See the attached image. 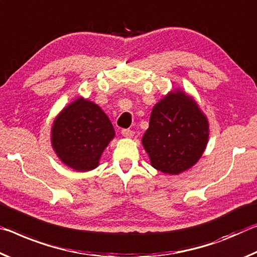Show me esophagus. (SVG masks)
Returning <instances> with one entry per match:
<instances>
[{
	"mask_svg": "<svg viewBox=\"0 0 257 257\" xmlns=\"http://www.w3.org/2000/svg\"><path fill=\"white\" fill-rule=\"evenodd\" d=\"M121 136L124 138H132L134 136V132L131 131V130H123L121 131Z\"/></svg>",
	"mask_w": 257,
	"mask_h": 257,
	"instance_id": "esophagus-1",
	"label": "esophagus"
}]
</instances>
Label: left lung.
<instances>
[{
  "instance_id": "1",
  "label": "left lung",
  "mask_w": 257,
  "mask_h": 257,
  "mask_svg": "<svg viewBox=\"0 0 257 257\" xmlns=\"http://www.w3.org/2000/svg\"><path fill=\"white\" fill-rule=\"evenodd\" d=\"M208 138L207 116L193 96L176 87L154 106L141 142L151 166L164 174L178 175L196 165Z\"/></svg>"
}]
</instances>
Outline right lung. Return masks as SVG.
I'll return each instance as SVG.
<instances>
[{
    "mask_svg": "<svg viewBox=\"0 0 257 257\" xmlns=\"http://www.w3.org/2000/svg\"><path fill=\"white\" fill-rule=\"evenodd\" d=\"M115 136L102 109L78 96L54 118L51 146L64 165L76 172H89L99 166L104 149Z\"/></svg>",
    "mask_w": 257,
    "mask_h": 257,
    "instance_id": "add662e5",
    "label": "right lung"
}]
</instances>
